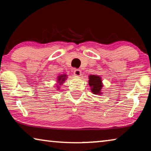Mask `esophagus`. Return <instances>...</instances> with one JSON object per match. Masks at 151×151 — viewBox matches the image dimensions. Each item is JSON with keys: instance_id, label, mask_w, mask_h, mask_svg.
Here are the masks:
<instances>
[{"instance_id": "34e87169", "label": "esophagus", "mask_w": 151, "mask_h": 151, "mask_svg": "<svg viewBox=\"0 0 151 151\" xmlns=\"http://www.w3.org/2000/svg\"><path fill=\"white\" fill-rule=\"evenodd\" d=\"M73 71H74V75H75V76H81V71L79 70V69H77V68H75V69H74Z\"/></svg>"}]
</instances>
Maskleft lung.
<instances>
[{"instance_id":"left-lung-1","label":"left lung","mask_w":151,"mask_h":151,"mask_svg":"<svg viewBox=\"0 0 151 151\" xmlns=\"http://www.w3.org/2000/svg\"><path fill=\"white\" fill-rule=\"evenodd\" d=\"M101 82V79L99 76H89L88 83L91 87V91L93 94H98L101 93V88L103 87V84H102Z\"/></svg>"}]
</instances>
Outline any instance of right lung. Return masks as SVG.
<instances>
[{
	"mask_svg": "<svg viewBox=\"0 0 151 151\" xmlns=\"http://www.w3.org/2000/svg\"><path fill=\"white\" fill-rule=\"evenodd\" d=\"M66 75H60V76H58V83H62L64 82V81L66 79Z\"/></svg>",
	"mask_w": 151,
	"mask_h": 151,
	"instance_id": "add662e5",
	"label": "right lung"
}]
</instances>
